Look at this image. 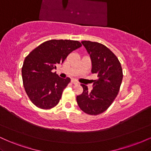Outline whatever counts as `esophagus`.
<instances>
[{"label": "esophagus", "mask_w": 151, "mask_h": 151, "mask_svg": "<svg viewBox=\"0 0 151 151\" xmlns=\"http://www.w3.org/2000/svg\"><path fill=\"white\" fill-rule=\"evenodd\" d=\"M72 84H75V85H77V84H79V82H78V81H77L76 80H74V79H72Z\"/></svg>", "instance_id": "esophagus-1"}]
</instances>
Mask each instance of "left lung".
Segmentation results:
<instances>
[{"instance_id": "obj_1", "label": "left lung", "mask_w": 151, "mask_h": 151, "mask_svg": "<svg viewBox=\"0 0 151 151\" xmlns=\"http://www.w3.org/2000/svg\"><path fill=\"white\" fill-rule=\"evenodd\" d=\"M90 55L92 63L91 72L97 74L93 81V89L88 91L87 86L81 84V94L77 96L79 108L89 115H98L111 105L119 93L123 79V70L119 59L101 43L82 41Z\"/></svg>"}]
</instances>
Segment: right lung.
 <instances>
[{"instance_id": "obj_1", "label": "right lung", "mask_w": 151, "mask_h": 151, "mask_svg": "<svg viewBox=\"0 0 151 151\" xmlns=\"http://www.w3.org/2000/svg\"><path fill=\"white\" fill-rule=\"evenodd\" d=\"M81 46L77 40H51L40 45L26 57L22 67V82L34 105L50 109L58 104L70 79H62L52 70Z\"/></svg>"}]
</instances>
